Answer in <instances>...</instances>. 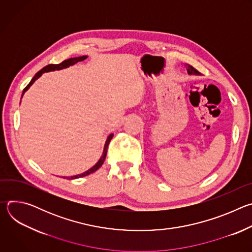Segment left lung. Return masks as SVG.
Instances as JSON below:
<instances>
[{
	"mask_svg": "<svg viewBox=\"0 0 252 252\" xmlns=\"http://www.w3.org/2000/svg\"><path fill=\"white\" fill-rule=\"evenodd\" d=\"M188 73L189 74V75H200V73L199 71L197 70V69H195L192 65H190V64H188Z\"/></svg>",
	"mask_w": 252,
	"mask_h": 252,
	"instance_id": "1",
	"label": "left lung"
}]
</instances>
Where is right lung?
<instances>
[{"instance_id": "right-lung-1", "label": "right lung", "mask_w": 252, "mask_h": 252, "mask_svg": "<svg viewBox=\"0 0 252 252\" xmlns=\"http://www.w3.org/2000/svg\"><path fill=\"white\" fill-rule=\"evenodd\" d=\"M88 57L87 56H83V57H78V58H71V59H68V60H65V61H63V62H62L61 63H58V64H48V65H46L45 67H43L41 70H39L37 74L34 75V77L32 79V81L29 83V85L24 89V91H23V94H25V92L26 91H28V89L33 84V82L37 80V79H39L44 73H47V71H51V70H56V69H63V68H65V67H67V66H69V65H73V64H75V63H77L78 62H82V61H84V60H86ZM23 94H22V96H23ZM113 136H114V134L113 133H111L109 136H107V138H106V141H105V143H104V148H103V153H102V156L100 157V158H99V160L92 167V168H90L89 170H87V171H85L84 173H81V174H78V175H74V176H68V177H66L67 179H75V178H79V177H83V176H86V175H89V174H91V173H93V172H94L95 170H97L101 165H102V163H103V161H104V159H105V157H106V153H107V147H109V145H110V141H111V139L113 138ZM63 178H65V177H63Z\"/></svg>"}]
</instances>
